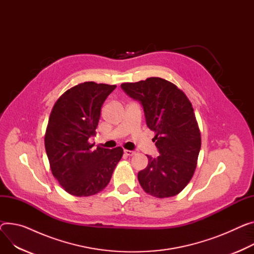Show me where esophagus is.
Returning <instances> with one entry per match:
<instances>
[{
    "label": "esophagus",
    "mask_w": 254,
    "mask_h": 254,
    "mask_svg": "<svg viewBox=\"0 0 254 254\" xmlns=\"http://www.w3.org/2000/svg\"><path fill=\"white\" fill-rule=\"evenodd\" d=\"M124 153L127 155V157H132V155H134V154H135V151L125 149V150H124Z\"/></svg>",
    "instance_id": "1"
}]
</instances>
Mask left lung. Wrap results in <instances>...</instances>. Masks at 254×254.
<instances>
[{
	"label": "left lung",
	"instance_id": "left-lung-1",
	"mask_svg": "<svg viewBox=\"0 0 254 254\" xmlns=\"http://www.w3.org/2000/svg\"><path fill=\"white\" fill-rule=\"evenodd\" d=\"M122 89L141 103L147 127L155 135L158 158L148 159L138 173L142 189L158 198L180 193L196 169L201 146L200 130L186 94L174 83L160 77L138 82H125Z\"/></svg>",
	"mask_w": 254,
	"mask_h": 254
}]
</instances>
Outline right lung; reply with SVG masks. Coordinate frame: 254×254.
Returning a JSON list of instances; mask_svg holds the SVG:
<instances>
[{"label":"right lung","mask_w":254,"mask_h":254,"mask_svg":"<svg viewBox=\"0 0 254 254\" xmlns=\"http://www.w3.org/2000/svg\"><path fill=\"white\" fill-rule=\"evenodd\" d=\"M92 81L65 91L53 107L45 135L50 168L59 184L74 196H90L104 190L123 155V148H92L101 109L116 88Z\"/></svg>","instance_id":"1"}]
</instances>
